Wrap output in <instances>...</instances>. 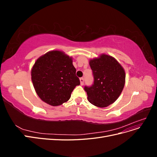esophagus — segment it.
<instances>
[{"mask_svg":"<svg viewBox=\"0 0 157 157\" xmlns=\"http://www.w3.org/2000/svg\"><path fill=\"white\" fill-rule=\"evenodd\" d=\"M80 84L83 85L84 84V78H80Z\"/></svg>","mask_w":157,"mask_h":157,"instance_id":"esophagus-1","label":"esophagus"}]
</instances>
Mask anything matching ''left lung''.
Instances as JSON below:
<instances>
[{"label":"left lung","mask_w":157,"mask_h":157,"mask_svg":"<svg viewBox=\"0 0 157 157\" xmlns=\"http://www.w3.org/2000/svg\"><path fill=\"white\" fill-rule=\"evenodd\" d=\"M89 64L94 81L91 86L84 87L88 99L95 106L106 107L121 95L125 84V71L113 57L106 54L90 59Z\"/></svg>","instance_id":"1"}]
</instances>
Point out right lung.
<instances>
[{"mask_svg":"<svg viewBox=\"0 0 157 157\" xmlns=\"http://www.w3.org/2000/svg\"><path fill=\"white\" fill-rule=\"evenodd\" d=\"M31 80L39 97L52 106L67 102L80 84L72 58L59 50L50 51L36 59Z\"/></svg>","mask_w":157,"mask_h":157,"instance_id":"add662e5","label":"right lung"}]
</instances>
